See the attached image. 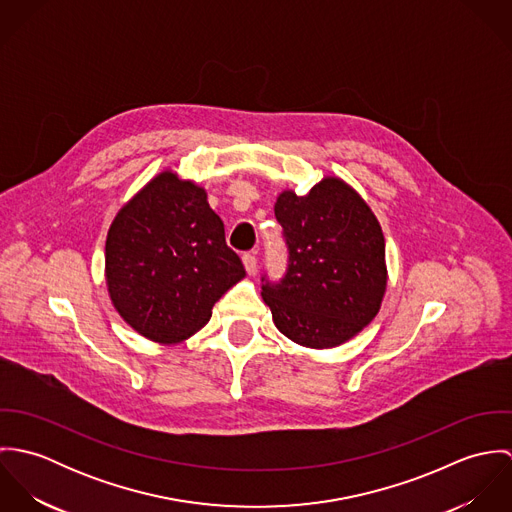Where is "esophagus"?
I'll list each match as a JSON object with an SVG mask.
<instances>
[{
    "label": "esophagus",
    "instance_id": "1",
    "mask_svg": "<svg viewBox=\"0 0 512 512\" xmlns=\"http://www.w3.org/2000/svg\"><path fill=\"white\" fill-rule=\"evenodd\" d=\"M242 262H244L246 272H248L250 276H254V274H256V270H258V256H256V252H248V254H244V256H242Z\"/></svg>",
    "mask_w": 512,
    "mask_h": 512
}]
</instances>
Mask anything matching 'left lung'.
Wrapping results in <instances>:
<instances>
[{
	"mask_svg": "<svg viewBox=\"0 0 512 512\" xmlns=\"http://www.w3.org/2000/svg\"><path fill=\"white\" fill-rule=\"evenodd\" d=\"M274 213L290 252L278 284L262 278L276 327L309 349L343 345L376 317L386 292L378 220L339 177H323L307 195L282 191Z\"/></svg>",
	"mask_w": 512,
	"mask_h": 512,
	"instance_id": "8db88e82",
	"label": "left lung"
}]
</instances>
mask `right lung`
<instances>
[{
	"instance_id": "add662e5",
	"label": "right lung",
	"mask_w": 512,
	"mask_h": 512,
	"mask_svg": "<svg viewBox=\"0 0 512 512\" xmlns=\"http://www.w3.org/2000/svg\"><path fill=\"white\" fill-rule=\"evenodd\" d=\"M244 276L207 191L171 169L155 175L110 224L108 293L120 317L149 341L189 339Z\"/></svg>"
}]
</instances>
